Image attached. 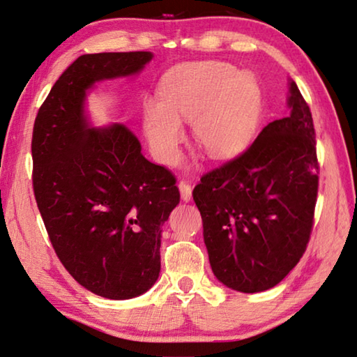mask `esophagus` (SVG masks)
I'll list each match as a JSON object with an SVG mask.
<instances>
[{"label": "esophagus", "mask_w": 357, "mask_h": 357, "mask_svg": "<svg viewBox=\"0 0 357 357\" xmlns=\"http://www.w3.org/2000/svg\"><path fill=\"white\" fill-rule=\"evenodd\" d=\"M178 190H180V196L183 202H190L192 199V188L188 181L181 180L178 183Z\"/></svg>", "instance_id": "obj_1"}]
</instances>
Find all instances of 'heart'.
I'll list each match as a JSON object with an SVG mask.
<instances>
[{
  "label": "heart",
  "mask_w": 357,
  "mask_h": 357,
  "mask_svg": "<svg viewBox=\"0 0 357 357\" xmlns=\"http://www.w3.org/2000/svg\"><path fill=\"white\" fill-rule=\"evenodd\" d=\"M158 96V102L149 99L143 105V130L160 163L177 161L185 138L181 121H191L194 141L216 160L238 155L257 130L259 85L252 74L236 73L228 63L180 66L161 80Z\"/></svg>",
  "instance_id": "b5f03b06"
}]
</instances>
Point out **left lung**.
I'll list each match as a JSON object with an SVG mask.
<instances>
[{
    "mask_svg": "<svg viewBox=\"0 0 357 357\" xmlns=\"http://www.w3.org/2000/svg\"><path fill=\"white\" fill-rule=\"evenodd\" d=\"M287 118L268 123L248 149L205 174L192 197L211 271L233 291L277 286L303 257L317 202L311 110L289 79Z\"/></svg>",
    "mask_w": 357,
    "mask_h": 357,
    "instance_id": "left-lung-1",
    "label": "left lung"
}]
</instances>
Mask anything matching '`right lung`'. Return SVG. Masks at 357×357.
I'll use <instances>...</instances> for the list:
<instances>
[{"mask_svg": "<svg viewBox=\"0 0 357 357\" xmlns=\"http://www.w3.org/2000/svg\"><path fill=\"white\" fill-rule=\"evenodd\" d=\"M152 57L84 54L54 84L33 124L32 185L51 244L80 286L110 300L155 284L161 228L180 192L124 124L93 127L85 100L98 82L137 76Z\"/></svg>", "mask_w": 357, "mask_h": 357, "instance_id": "obj_1", "label": "right lung"}]
</instances>
